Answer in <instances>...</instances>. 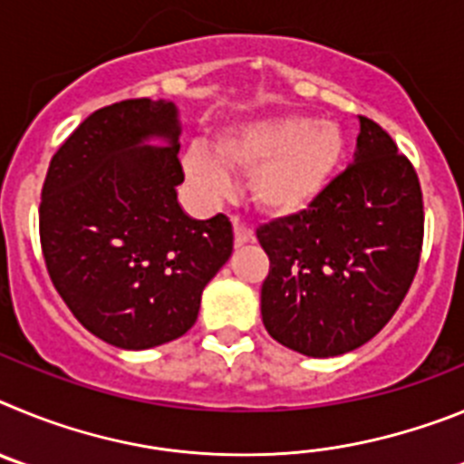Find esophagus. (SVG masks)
Here are the masks:
<instances>
[{
  "instance_id": "esophagus-1",
  "label": "esophagus",
  "mask_w": 464,
  "mask_h": 464,
  "mask_svg": "<svg viewBox=\"0 0 464 464\" xmlns=\"http://www.w3.org/2000/svg\"><path fill=\"white\" fill-rule=\"evenodd\" d=\"M235 241L237 246H244V244H251L256 241V232L246 223H241L239 218H235Z\"/></svg>"
}]
</instances>
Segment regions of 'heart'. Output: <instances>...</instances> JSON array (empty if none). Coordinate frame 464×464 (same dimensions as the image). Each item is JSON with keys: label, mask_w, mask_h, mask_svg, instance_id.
<instances>
[{"label": "heart", "mask_w": 464, "mask_h": 464, "mask_svg": "<svg viewBox=\"0 0 464 464\" xmlns=\"http://www.w3.org/2000/svg\"><path fill=\"white\" fill-rule=\"evenodd\" d=\"M346 153V137L332 121L269 116L244 122L216 141V153L192 143L183 155L188 181L207 202L232 190V171H251L253 202L269 216H297L332 186Z\"/></svg>", "instance_id": "b5f03b06"}]
</instances>
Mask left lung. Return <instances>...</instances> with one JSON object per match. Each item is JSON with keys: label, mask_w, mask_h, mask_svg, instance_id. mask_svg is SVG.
I'll use <instances>...</instances> for the list:
<instances>
[{"label": "left lung", "mask_w": 464, "mask_h": 464, "mask_svg": "<svg viewBox=\"0 0 464 464\" xmlns=\"http://www.w3.org/2000/svg\"><path fill=\"white\" fill-rule=\"evenodd\" d=\"M269 256L260 309L297 353L332 358L370 342L416 276L423 192L391 134L360 116L353 162L311 208L257 229Z\"/></svg>", "instance_id": "left-lung-1"}]
</instances>
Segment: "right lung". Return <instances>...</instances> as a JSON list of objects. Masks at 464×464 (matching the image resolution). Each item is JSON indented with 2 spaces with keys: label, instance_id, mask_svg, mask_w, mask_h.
Listing matches in <instances>:
<instances>
[{
  "label": "right lung",
  "instance_id": "obj_1",
  "mask_svg": "<svg viewBox=\"0 0 464 464\" xmlns=\"http://www.w3.org/2000/svg\"><path fill=\"white\" fill-rule=\"evenodd\" d=\"M179 137L174 102L104 106L53 155L41 192L53 285L85 330L125 351L183 337L235 246L223 213L197 220L179 204Z\"/></svg>",
  "mask_w": 464,
  "mask_h": 464
}]
</instances>
